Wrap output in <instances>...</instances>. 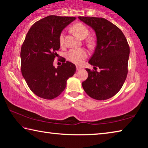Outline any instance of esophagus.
Here are the masks:
<instances>
[{"label":"esophagus","instance_id":"1","mask_svg":"<svg viewBox=\"0 0 148 148\" xmlns=\"http://www.w3.org/2000/svg\"><path fill=\"white\" fill-rule=\"evenodd\" d=\"M82 68L81 66H76V70H77V71H80V70H82Z\"/></svg>","mask_w":148,"mask_h":148}]
</instances>
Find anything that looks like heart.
I'll return each instance as SVG.
<instances>
[{"instance_id":"obj_1","label":"heart","mask_w":148,"mask_h":148,"mask_svg":"<svg viewBox=\"0 0 148 148\" xmlns=\"http://www.w3.org/2000/svg\"><path fill=\"white\" fill-rule=\"evenodd\" d=\"M72 29L82 39L86 38L89 33L88 29L84 24L80 23L75 24L72 27ZM64 32H62L59 36V43L61 46L64 44ZM66 57L69 61L73 62L74 64H79L84 61L85 59L87 58V51L86 49L84 48L71 49L67 52Z\"/></svg>"}]
</instances>
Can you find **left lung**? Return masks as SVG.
<instances>
[{"mask_svg":"<svg viewBox=\"0 0 148 148\" xmlns=\"http://www.w3.org/2000/svg\"><path fill=\"white\" fill-rule=\"evenodd\" d=\"M79 20L94 30L97 46L89 63L95 71L88 72L82 87L91 98L103 101L114 97L123 85L128 72L130 48L122 31L102 17H78ZM101 70L96 71V67Z\"/></svg>","mask_w":148,"mask_h":148,"instance_id":"obj_1","label":"left lung"}]
</instances>
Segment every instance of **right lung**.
<instances>
[{
  "mask_svg": "<svg viewBox=\"0 0 148 148\" xmlns=\"http://www.w3.org/2000/svg\"><path fill=\"white\" fill-rule=\"evenodd\" d=\"M74 17L49 16L32 25L21 49V73L30 89L40 98L51 100L64 91L66 81L76 71L75 64L63 59L53 66L61 46L59 36Z\"/></svg>",
  "mask_w": 148,
  "mask_h": 148,
  "instance_id": "obj_1",
  "label": "right lung"
}]
</instances>
